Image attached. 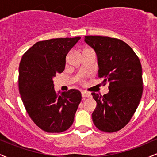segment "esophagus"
I'll list each match as a JSON object with an SVG mask.
<instances>
[{
  "instance_id": "esophagus-1",
  "label": "esophagus",
  "mask_w": 157,
  "mask_h": 157,
  "mask_svg": "<svg viewBox=\"0 0 157 157\" xmlns=\"http://www.w3.org/2000/svg\"><path fill=\"white\" fill-rule=\"evenodd\" d=\"M81 94H82V97H91V94L89 92H86V91H82Z\"/></svg>"
}]
</instances>
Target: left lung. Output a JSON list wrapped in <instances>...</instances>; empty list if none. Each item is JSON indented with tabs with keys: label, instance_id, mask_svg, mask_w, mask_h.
<instances>
[{
	"label": "left lung",
	"instance_id": "left-lung-1",
	"mask_svg": "<svg viewBox=\"0 0 157 157\" xmlns=\"http://www.w3.org/2000/svg\"><path fill=\"white\" fill-rule=\"evenodd\" d=\"M84 41L97 57L98 77L109 82L103 96L91 93L97 107L92 113L99 130L112 133L128 123L142 94V71L139 57L121 40L101 36H86Z\"/></svg>",
	"mask_w": 157,
	"mask_h": 157
}]
</instances>
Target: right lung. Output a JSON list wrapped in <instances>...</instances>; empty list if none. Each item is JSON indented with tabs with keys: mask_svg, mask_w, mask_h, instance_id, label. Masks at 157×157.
<instances>
[{
	"mask_svg": "<svg viewBox=\"0 0 157 157\" xmlns=\"http://www.w3.org/2000/svg\"><path fill=\"white\" fill-rule=\"evenodd\" d=\"M80 39L55 38L39 41L25 52L19 66V92L27 113L40 128L60 133L72 125L81 93L77 89L59 94L53 78L62 73L68 52Z\"/></svg>",
	"mask_w": 157,
	"mask_h": 157,
	"instance_id": "right-lung-1",
	"label": "right lung"
}]
</instances>
